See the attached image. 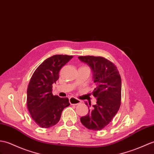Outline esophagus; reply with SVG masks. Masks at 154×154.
Segmentation results:
<instances>
[{
    "label": "esophagus",
    "mask_w": 154,
    "mask_h": 154,
    "mask_svg": "<svg viewBox=\"0 0 154 154\" xmlns=\"http://www.w3.org/2000/svg\"><path fill=\"white\" fill-rule=\"evenodd\" d=\"M69 102L71 105H78L81 103L80 100H79L75 98H69Z\"/></svg>",
    "instance_id": "34e87169"
}]
</instances>
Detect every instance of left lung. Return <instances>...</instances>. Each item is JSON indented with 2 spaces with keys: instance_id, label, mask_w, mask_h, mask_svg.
Returning a JSON list of instances; mask_svg holds the SVG:
<instances>
[{
  "instance_id": "obj_1",
  "label": "left lung",
  "mask_w": 154,
  "mask_h": 154,
  "mask_svg": "<svg viewBox=\"0 0 154 154\" xmlns=\"http://www.w3.org/2000/svg\"><path fill=\"white\" fill-rule=\"evenodd\" d=\"M78 58L91 67L96 84L92 94L96 98V103L91 109L89 103L88 113L81 117V122L88 129L100 131L111 122L120 108L121 76L117 67L103 57L87 56Z\"/></svg>"
}]
</instances>
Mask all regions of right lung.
I'll return each mask as SVG.
<instances>
[{"label":"right lung","mask_w":154,"mask_h":154,"mask_svg":"<svg viewBox=\"0 0 154 154\" xmlns=\"http://www.w3.org/2000/svg\"><path fill=\"white\" fill-rule=\"evenodd\" d=\"M73 58L54 55L45 60L35 71L27 90V105L31 117L39 127L49 128L60 119L63 109L70 103L67 98L52 93V84L59 78L61 68Z\"/></svg>","instance_id":"1"}]
</instances>
